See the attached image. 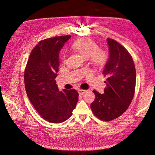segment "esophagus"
<instances>
[{"label":"esophagus","mask_w":155,"mask_h":155,"mask_svg":"<svg viewBox=\"0 0 155 155\" xmlns=\"http://www.w3.org/2000/svg\"><path fill=\"white\" fill-rule=\"evenodd\" d=\"M87 91V90H78V93H79V94H81V95H83V94H85Z\"/></svg>","instance_id":"34e87169"}]
</instances>
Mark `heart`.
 <instances>
[{
	"label": "heart",
	"mask_w": 155,
	"mask_h": 155,
	"mask_svg": "<svg viewBox=\"0 0 155 155\" xmlns=\"http://www.w3.org/2000/svg\"><path fill=\"white\" fill-rule=\"evenodd\" d=\"M74 49L96 68H102L107 62V54L98 49L97 45L89 38H81L74 42ZM65 61V60H64Z\"/></svg>",
	"instance_id": "obj_1"
}]
</instances>
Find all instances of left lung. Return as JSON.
I'll list each match as a JSON object with an SVG mask.
<instances>
[{"label": "left lung", "instance_id": "8db88e82", "mask_svg": "<svg viewBox=\"0 0 155 155\" xmlns=\"http://www.w3.org/2000/svg\"><path fill=\"white\" fill-rule=\"evenodd\" d=\"M109 57L103 74L106 78L104 94L93 90L91 104L94 115L110 121L120 116L130 104L135 93L136 70L131 55L116 41L107 39Z\"/></svg>", "mask_w": 155, "mask_h": 155}]
</instances>
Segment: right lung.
Wrapping results in <instances>:
<instances>
[{"mask_svg": "<svg viewBox=\"0 0 155 155\" xmlns=\"http://www.w3.org/2000/svg\"><path fill=\"white\" fill-rule=\"evenodd\" d=\"M71 36H55L40 41L32 50L24 74L26 92L42 118L59 124L72 115L78 100L74 90L59 91L55 78L59 72V54Z\"/></svg>", "mask_w": 155, "mask_h": 155, "instance_id": "1", "label": "right lung"}]
</instances>
